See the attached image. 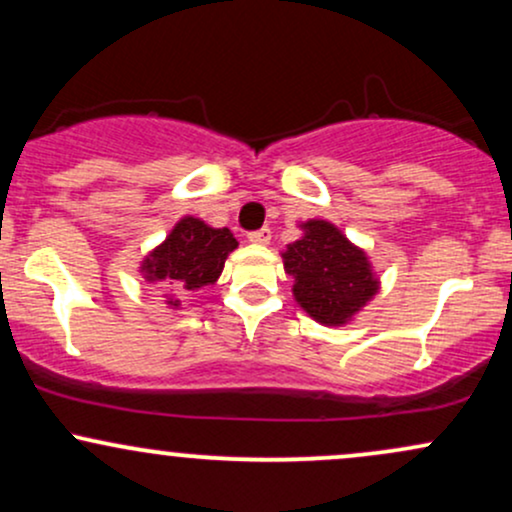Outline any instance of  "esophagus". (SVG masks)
Masks as SVG:
<instances>
[{"label":"esophagus","instance_id":"34e87169","mask_svg":"<svg viewBox=\"0 0 512 512\" xmlns=\"http://www.w3.org/2000/svg\"><path fill=\"white\" fill-rule=\"evenodd\" d=\"M248 240H250V243H255V245H269V240H272V231L264 226V228H260V231L248 233Z\"/></svg>","mask_w":512,"mask_h":512}]
</instances>
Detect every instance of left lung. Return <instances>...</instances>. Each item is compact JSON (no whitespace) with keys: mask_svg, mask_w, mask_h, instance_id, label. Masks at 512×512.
<instances>
[{"mask_svg":"<svg viewBox=\"0 0 512 512\" xmlns=\"http://www.w3.org/2000/svg\"><path fill=\"white\" fill-rule=\"evenodd\" d=\"M303 236L281 252L293 276V298L315 322L342 327L373 301L380 279L366 250L358 248L325 219L301 223Z\"/></svg>","mask_w":512,"mask_h":512,"instance_id":"obj_1","label":"left lung"}]
</instances>
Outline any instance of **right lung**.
Masks as SVG:
<instances>
[{
	"instance_id": "1",
	"label": "right lung",
	"mask_w": 512,
	"mask_h": 512,
	"mask_svg": "<svg viewBox=\"0 0 512 512\" xmlns=\"http://www.w3.org/2000/svg\"><path fill=\"white\" fill-rule=\"evenodd\" d=\"M238 248V240L228 228H214L195 216H182L161 245H156L139 264V272L149 284H158L170 293L168 308L178 310L180 298L173 291H197L219 281L226 257Z\"/></svg>"
}]
</instances>
